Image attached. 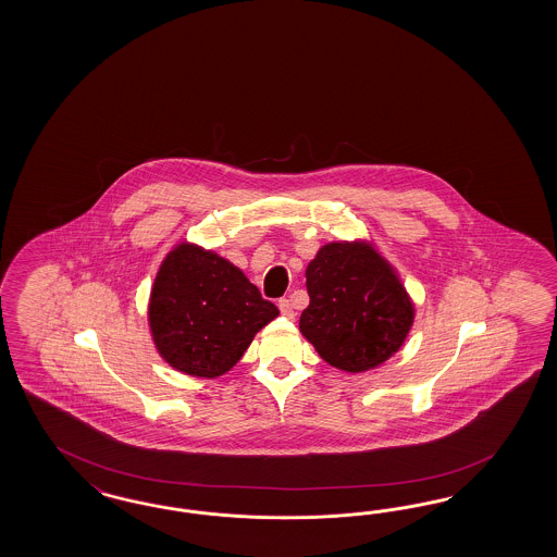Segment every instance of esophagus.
Listing matches in <instances>:
<instances>
[{
    "mask_svg": "<svg viewBox=\"0 0 557 557\" xmlns=\"http://www.w3.org/2000/svg\"><path fill=\"white\" fill-rule=\"evenodd\" d=\"M277 306H280V312H282L284 317H287V319H294V308H292V302H289L287 298H282V300L277 302Z\"/></svg>",
    "mask_w": 557,
    "mask_h": 557,
    "instance_id": "1",
    "label": "esophagus"
}]
</instances>
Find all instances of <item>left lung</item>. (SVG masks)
Listing matches in <instances>:
<instances>
[{"mask_svg":"<svg viewBox=\"0 0 557 557\" xmlns=\"http://www.w3.org/2000/svg\"><path fill=\"white\" fill-rule=\"evenodd\" d=\"M300 331L326 363L368 371L396 354L414 306L388 261L366 243H329L306 268Z\"/></svg>","mask_w":557,"mask_h":557,"instance_id":"obj_1","label":"left lung"}]
</instances>
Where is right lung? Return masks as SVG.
Wrapping results in <instances>:
<instances>
[{
    "label": "right lung",
    "mask_w": 557,
    "mask_h": 557,
    "mask_svg": "<svg viewBox=\"0 0 557 557\" xmlns=\"http://www.w3.org/2000/svg\"><path fill=\"white\" fill-rule=\"evenodd\" d=\"M277 314L231 261L187 243L161 263L149 302L157 351L171 368L198 377L231 370Z\"/></svg>",
    "instance_id": "right-lung-1"
}]
</instances>
